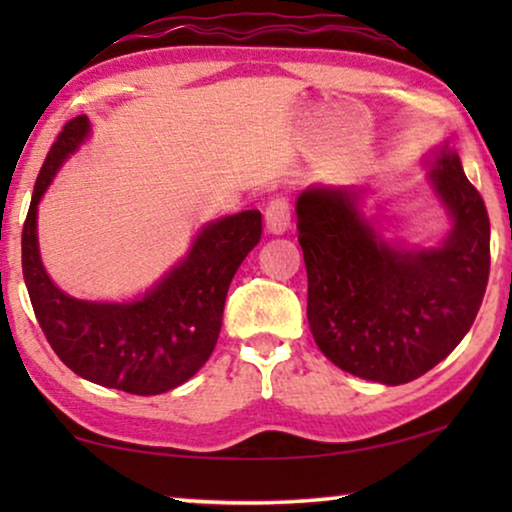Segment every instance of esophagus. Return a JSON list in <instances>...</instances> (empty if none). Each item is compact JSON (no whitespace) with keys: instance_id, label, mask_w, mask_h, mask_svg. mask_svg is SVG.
I'll list each match as a JSON object with an SVG mask.
<instances>
[{"instance_id":"esophagus-1","label":"esophagus","mask_w":512,"mask_h":512,"mask_svg":"<svg viewBox=\"0 0 512 512\" xmlns=\"http://www.w3.org/2000/svg\"><path fill=\"white\" fill-rule=\"evenodd\" d=\"M291 226V202L286 195H275L265 207V228L272 235H282Z\"/></svg>"}]
</instances>
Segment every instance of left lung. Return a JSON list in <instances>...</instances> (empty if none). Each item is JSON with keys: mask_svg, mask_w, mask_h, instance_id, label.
Instances as JSON below:
<instances>
[{"mask_svg": "<svg viewBox=\"0 0 512 512\" xmlns=\"http://www.w3.org/2000/svg\"><path fill=\"white\" fill-rule=\"evenodd\" d=\"M429 179L454 228L443 247L426 251L384 242L349 188H310L296 202L314 342L363 380H417L459 345L485 298V200L450 149L440 151Z\"/></svg>", "mask_w": 512, "mask_h": 512, "instance_id": "1", "label": "left lung"}]
</instances>
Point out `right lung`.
<instances>
[{
	"label": "right lung",
	"mask_w": 512,
	"mask_h": 512,
	"mask_svg": "<svg viewBox=\"0 0 512 512\" xmlns=\"http://www.w3.org/2000/svg\"><path fill=\"white\" fill-rule=\"evenodd\" d=\"M88 135V118L65 123L41 165L23 226V277L34 317L67 368L102 387L137 396L170 391L198 373L221 333L237 268L261 242L258 209L207 226L191 254L135 303H88L48 279L37 247V205L69 153Z\"/></svg>",
	"instance_id": "obj_1"
}]
</instances>
